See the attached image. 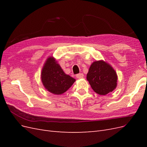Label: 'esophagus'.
Listing matches in <instances>:
<instances>
[{"label": "esophagus", "instance_id": "esophagus-1", "mask_svg": "<svg viewBox=\"0 0 147 147\" xmlns=\"http://www.w3.org/2000/svg\"><path fill=\"white\" fill-rule=\"evenodd\" d=\"M83 77H84L83 74H78L76 75V77L77 78H83Z\"/></svg>", "mask_w": 147, "mask_h": 147}]
</instances>
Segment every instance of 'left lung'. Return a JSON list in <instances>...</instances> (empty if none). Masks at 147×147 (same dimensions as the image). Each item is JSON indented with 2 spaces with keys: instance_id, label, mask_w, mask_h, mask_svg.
Wrapping results in <instances>:
<instances>
[{
  "instance_id": "obj_1",
  "label": "left lung",
  "mask_w": 147,
  "mask_h": 147,
  "mask_svg": "<svg viewBox=\"0 0 147 147\" xmlns=\"http://www.w3.org/2000/svg\"><path fill=\"white\" fill-rule=\"evenodd\" d=\"M86 79L95 92L106 95L117 86L118 76L112 66L103 60L96 61L91 64Z\"/></svg>"
}]
</instances>
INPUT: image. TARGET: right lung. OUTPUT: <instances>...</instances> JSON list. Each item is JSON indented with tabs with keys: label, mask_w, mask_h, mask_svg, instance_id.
<instances>
[{
	"label": "right lung",
	"mask_w": 147,
	"mask_h": 147,
	"mask_svg": "<svg viewBox=\"0 0 147 147\" xmlns=\"http://www.w3.org/2000/svg\"><path fill=\"white\" fill-rule=\"evenodd\" d=\"M41 80L48 91L55 95H60L72 86L75 79L65 74L55 57L50 56L42 67Z\"/></svg>",
	"instance_id": "right-lung-1"
}]
</instances>
